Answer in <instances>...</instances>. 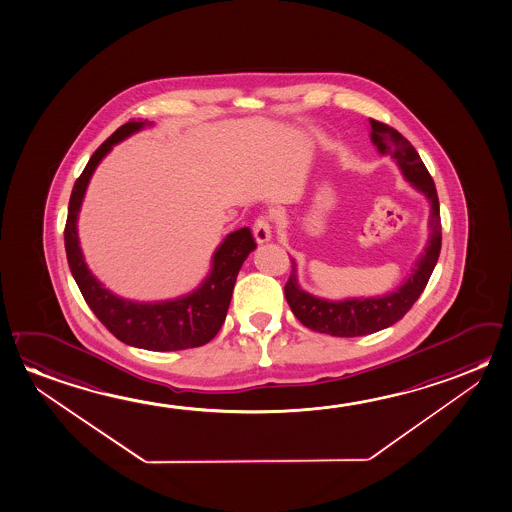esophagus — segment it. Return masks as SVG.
<instances>
[{
  "label": "esophagus",
  "mask_w": 512,
  "mask_h": 512,
  "mask_svg": "<svg viewBox=\"0 0 512 512\" xmlns=\"http://www.w3.org/2000/svg\"><path fill=\"white\" fill-rule=\"evenodd\" d=\"M252 233H254V238H256V242H258V244H265V242H268V240L272 238V226H270V220H268V217H260V219H256L254 226H252Z\"/></svg>",
  "instance_id": "obj_1"
}]
</instances>
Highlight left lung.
Segmentation results:
<instances>
[{
	"mask_svg": "<svg viewBox=\"0 0 512 512\" xmlns=\"http://www.w3.org/2000/svg\"><path fill=\"white\" fill-rule=\"evenodd\" d=\"M370 138L381 155H390L397 162L402 176L429 201V240L414 263L413 272L393 292L377 297H352L343 301L322 299L302 290L297 279V265L292 258V276L284 286V297L293 315L302 325L317 333L352 338L377 333L406 315L429 283L441 251V219L438 192L422 158L406 137L388 124L370 119Z\"/></svg>",
	"mask_w": 512,
	"mask_h": 512,
	"instance_id": "8db88e82",
	"label": "left lung"
}]
</instances>
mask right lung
<instances>
[{"mask_svg":"<svg viewBox=\"0 0 512 512\" xmlns=\"http://www.w3.org/2000/svg\"><path fill=\"white\" fill-rule=\"evenodd\" d=\"M149 126H153V122L122 124L96 149L82 176L76 179L64 231L67 263L83 299L117 340L137 349L156 352L194 349L213 340L226 320L236 276L247 256L256 249L251 229H236L220 242L211 256L210 274L194 292L158 302L130 301L110 292L87 267L78 238V215L96 167L115 144Z\"/></svg>","mask_w":512,"mask_h":512,"instance_id":"obj_1","label":"right lung"}]
</instances>
